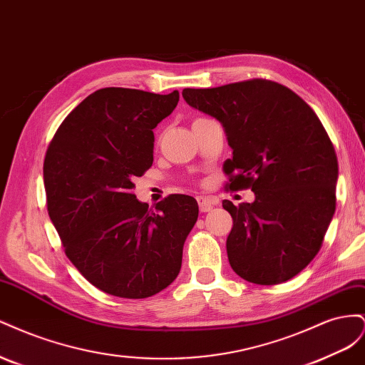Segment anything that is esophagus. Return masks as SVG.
I'll use <instances>...</instances> for the list:
<instances>
[{
    "label": "esophagus",
    "mask_w": 365,
    "mask_h": 365,
    "mask_svg": "<svg viewBox=\"0 0 365 365\" xmlns=\"http://www.w3.org/2000/svg\"><path fill=\"white\" fill-rule=\"evenodd\" d=\"M196 201H197V205H200V210L202 213L210 212V210H212L217 204V201H215L213 197H208V196H197Z\"/></svg>",
    "instance_id": "esophagus-1"
}]
</instances>
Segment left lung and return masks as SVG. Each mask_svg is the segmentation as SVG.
Here are the masks:
<instances>
[{
    "label": "left lung",
    "mask_w": 365,
    "mask_h": 365,
    "mask_svg": "<svg viewBox=\"0 0 365 365\" xmlns=\"http://www.w3.org/2000/svg\"><path fill=\"white\" fill-rule=\"evenodd\" d=\"M184 101L224 126L233 158L230 190L254 202L224 201L233 217L227 254L233 271L256 284H279L303 271L322 248L335 213L338 160L322 121L300 96L252 79L182 90Z\"/></svg>",
    "instance_id": "obj_1"
}]
</instances>
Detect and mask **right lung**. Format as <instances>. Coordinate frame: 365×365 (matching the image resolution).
<instances>
[{"instance_id": "1", "label": "right lung", "mask_w": 365, "mask_h": 365, "mask_svg": "<svg viewBox=\"0 0 365 365\" xmlns=\"http://www.w3.org/2000/svg\"><path fill=\"white\" fill-rule=\"evenodd\" d=\"M180 93L102 88L62 121L43 160L51 222L65 254L101 291L146 298L176 279L200 208L170 195L149 210L132 193L153 161V129Z\"/></svg>"}]
</instances>
